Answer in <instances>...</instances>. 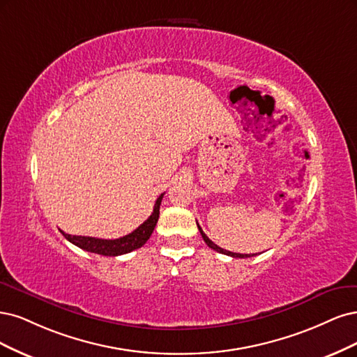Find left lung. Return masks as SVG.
I'll return each instance as SVG.
<instances>
[{"mask_svg": "<svg viewBox=\"0 0 357 357\" xmlns=\"http://www.w3.org/2000/svg\"><path fill=\"white\" fill-rule=\"evenodd\" d=\"M197 227H199V229H200V234H202V237H203V240L206 241V245H208L211 249H213V250H216V252H220V254H224V255H228V257H233V258H250V257H254L255 254H236V252H229V250H225V249H222V248H220L218 245H215L213 241L206 236L204 233H203V229H202V227L197 224Z\"/></svg>", "mask_w": 357, "mask_h": 357, "instance_id": "left-lung-1", "label": "left lung"}]
</instances>
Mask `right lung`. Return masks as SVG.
Masks as SVG:
<instances>
[{"instance_id": "1", "label": "right lung", "mask_w": 357, "mask_h": 357, "mask_svg": "<svg viewBox=\"0 0 357 357\" xmlns=\"http://www.w3.org/2000/svg\"><path fill=\"white\" fill-rule=\"evenodd\" d=\"M163 195L165 194L158 195V199L155 200V204H154V211L151 215H149L148 220L128 236H123L120 238H114V240H107V238H96V237H87V236H71V234L63 233L62 229L61 233L65 236L66 240H70L73 245L82 248L87 252H93V254H98V255L119 257V255L129 254V252L144 246L146 243V240L151 237L160 216V204H162Z\"/></svg>"}]
</instances>
